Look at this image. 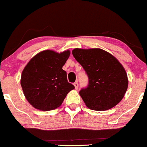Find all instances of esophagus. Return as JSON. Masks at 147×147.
Listing matches in <instances>:
<instances>
[{
	"instance_id": "esophagus-1",
	"label": "esophagus",
	"mask_w": 147,
	"mask_h": 147,
	"mask_svg": "<svg viewBox=\"0 0 147 147\" xmlns=\"http://www.w3.org/2000/svg\"><path fill=\"white\" fill-rule=\"evenodd\" d=\"M74 86H75V88L76 89H78V82H75L74 84Z\"/></svg>"
}]
</instances>
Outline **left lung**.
Returning a JSON list of instances; mask_svg holds the SVG:
<instances>
[{"label": "left lung", "instance_id": "left-lung-1", "mask_svg": "<svg viewBox=\"0 0 147 147\" xmlns=\"http://www.w3.org/2000/svg\"><path fill=\"white\" fill-rule=\"evenodd\" d=\"M72 54L88 77V85L79 94L88 109L106 111L115 107L128 88L127 74L121 63L101 49H75Z\"/></svg>", "mask_w": 147, "mask_h": 147}]
</instances>
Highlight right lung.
<instances>
[{"instance_id":"add662e5","label":"right lung","mask_w":147,"mask_h":147,"mask_svg":"<svg viewBox=\"0 0 147 147\" xmlns=\"http://www.w3.org/2000/svg\"><path fill=\"white\" fill-rule=\"evenodd\" d=\"M69 56V50L61 53L45 50L33 56L25 66L21 85L25 97L35 109L43 111L56 109L74 88L62 69Z\"/></svg>"}]
</instances>
